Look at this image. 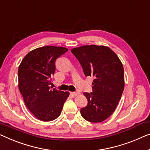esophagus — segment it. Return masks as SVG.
Instances as JSON below:
<instances>
[{"mask_svg": "<svg viewBox=\"0 0 150 150\" xmlns=\"http://www.w3.org/2000/svg\"><path fill=\"white\" fill-rule=\"evenodd\" d=\"M71 95L73 96H78L79 94V92H75V91H73V92H71Z\"/></svg>", "mask_w": 150, "mask_h": 150, "instance_id": "obj_1", "label": "esophagus"}]
</instances>
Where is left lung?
I'll list each match as a JSON object with an SVG mask.
<instances>
[{
  "mask_svg": "<svg viewBox=\"0 0 150 150\" xmlns=\"http://www.w3.org/2000/svg\"><path fill=\"white\" fill-rule=\"evenodd\" d=\"M86 76H93L92 93H83L88 103L81 109L82 117L100 122L110 117L121 98L125 86L124 69L109 47L86 45L71 49Z\"/></svg>",
  "mask_w": 150,
  "mask_h": 150,
  "instance_id": "obj_1",
  "label": "left lung"
}]
</instances>
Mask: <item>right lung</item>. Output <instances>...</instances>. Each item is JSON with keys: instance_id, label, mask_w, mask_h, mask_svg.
Here are the masks:
<instances>
[{"instance_id": "1", "label": "right lung", "mask_w": 150, "mask_h": 150, "mask_svg": "<svg viewBox=\"0 0 150 150\" xmlns=\"http://www.w3.org/2000/svg\"><path fill=\"white\" fill-rule=\"evenodd\" d=\"M68 49L46 46L30 51L18 69L19 89L28 110L42 121H51L61 115L69 91L49 86L54 74L55 61Z\"/></svg>"}]
</instances>
